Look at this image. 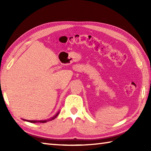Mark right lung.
Instances as JSON below:
<instances>
[{
	"mask_svg": "<svg viewBox=\"0 0 151 151\" xmlns=\"http://www.w3.org/2000/svg\"><path fill=\"white\" fill-rule=\"evenodd\" d=\"M58 114V113H57V114H56V115H55L54 117H52V119H48V121H28V120H27V121L29 122H31V123H36V122H40V123H41V122H42V123H44V122H47V121H52V120L55 119L56 118V117L57 116ZM23 120H24V121H26V120H24V119H23Z\"/></svg>",
	"mask_w": 151,
	"mask_h": 151,
	"instance_id": "right-lung-1",
	"label": "right lung"
}]
</instances>
